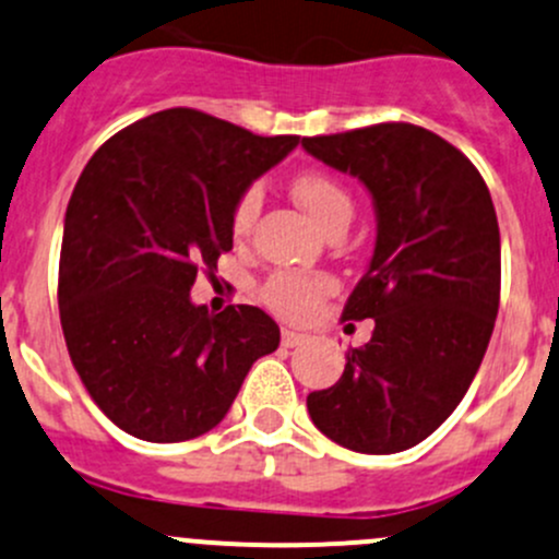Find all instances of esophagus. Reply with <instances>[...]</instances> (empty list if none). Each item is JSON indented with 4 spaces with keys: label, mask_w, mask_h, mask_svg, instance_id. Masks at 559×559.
I'll use <instances>...</instances> for the list:
<instances>
[{
    "label": "esophagus",
    "mask_w": 559,
    "mask_h": 559,
    "mask_svg": "<svg viewBox=\"0 0 559 559\" xmlns=\"http://www.w3.org/2000/svg\"><path fill=\"white\" fill-rule=\"evenodd\" d=\"M281 343H284L286 348H297V345L305 343V334L295 332V329H281Z\"/></svg>",
    "instance_id": "esophagus-1"
}]
</instances>
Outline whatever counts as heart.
<instances>
[{"label": "heart", "instance_id": "b5f03b06", "mask_svg": "<svg viewBox=\"0 0 559 559\" xmlns=\"http://www.w3.org/2000/svg\"><path fill=\"white\" fill-rule=\"evenodd\" d=\"M292 192H295L297 203L302 205L310 214V219L329 230L337 219H350L354 214V201H350L348 190L340 185L332 176L310 171L297 176L292 181ZM262 192L260 187H249L243 195L238 198L233 209V233L246 235L254 225L257 214H260ZM329 281L321 275H305V273H289V270H281L267 278V284L262 286V299L267 308H273L275 313L289 316V319H302L310 310L319 305V299L326 295Z\"/></svg>", "mask_w": 559, "mask_h": 559}]
</instances>
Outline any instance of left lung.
Returning <instances> with one entry per match:
<instances>
[{"label": "left lung", "instance_id": "left-lung-1", "mask_svg": "<svg viewBox=\"0 0 559 559\" xmlns=\"http://www.w3.org/2000/svg\"><path fill=\"white\" fill-rule=\"evenodd\" d=\"M369 190L378 238L343 319H374L343 378L308 396L332 442L391 455L431 437L461 404L490 343L501 299V233L474 163L437 133L380 122L302 139Z\"/></svg>", "mask_w": 559, "mask_h": 559}]
</instances>
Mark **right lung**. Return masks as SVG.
<instances>
[{"instance_id":"right-lung-1","label":"right lung","mask_w":559,"mask_h":559,"mask_svg":"<svg viewBox=\"0 0 559 559\" xmlns=\"http://www.w3.org/2000/svg\"><path fill=\"white\" fill-rule=\"evenodd\" d=\"M299 136H254L163 109L98 146L63 219L58 310L82 385L144 442H185L227 415L251 364L281 343L254 305H192L198 270L233 249V209Z\"/></svg>"}]
</instances>
